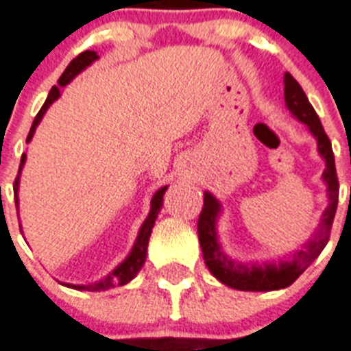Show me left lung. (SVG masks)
<instances>
[{
    "instance_id": "8db88e82",
    "label": "left lung",
    "mask_w": 351,
    "mask_h": 351,
    "mask_svg": "<svg viewBox=\"0 0 351 351\" xmlns=\"http://www.w3.org/2000/svg\"><path fill=\"white\" fill-rule=\"evenodd\" d=\"M285 104L289 111L300 121H303L314 138L317 140V150L323 156L326 169L323 172V181L328 184L330 204L321 217V224L317 233L312 237L305 245H301L300 251L292 254L291 260H282L280 263H245L234 262L222 251L219 239H217V217L221 213V202L210 192L204 193V206H202L197 231H199V242H201L202 258L210 273L222 282L224 285L237 289V291H278L285 289L296 282L300 274H303L308 265L314 262L319 253L325 249L330 239V230L334 222L335 210L339 201V181L335 172V159L332 143L325 129L321 125L319 117L314 111L312 104L308 102L305 91L301 89L298 80L291 73H285Z\"/></svg>"
}]
</instances>
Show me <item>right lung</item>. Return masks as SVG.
<instances>
[{"label": "right lung", "instance_id": "add662e5", "mask_svg": "<svg viewBox=\"0 0 351 351\" xmlns=\"http://www.w3.org/2000/svg\"><path fill=\"white\" fill-rule=\"evenodd\" d=\"M98 59V55L95 53V51H82L80 55H77L71 62L68 64V68L64 69V73L60 75L59 78V88L57 86H53L50 91V95H48V98H46L45 106L40 107V111L37 112L36 120H34V123H32L30 127V132H28V138H26V141L32 140V136H34V132H36V127L39 125V121L43 120V117H45L46 109L51 106V104L57 100V98L60 97V88H64L66 84H69L71 80H73L75 77H77L80 71H82L84 68H88L91 62H95V60ZM25 159H26V154L21 156V165H19V172H17V178H16V182H14V199H16V206L19 204L17 202V190H19V173H21V169L23 165H25ZM165 192H167V186L159 188L158 192L154 193V197H152V201H150V213L149 217L145 219L143 226H141L140 233H138V239H136L134 242V247H132V251H130V254L127 256L123 262L118 265L112 273L107 274L104 280H100V282L97 283H89V285H71V283H62V285L69 287V289H78V291H107V289H112V287L117 285H125V283H129L132 278L138 274V271H140L141 267H143L145 263V258H147V245H149V239H150V233H152V228H154V222H156V217H158L159 210H161V206H163V195Z\"/></svg>", "mask_w": 351, "mask_h": 351}]
</instances>
